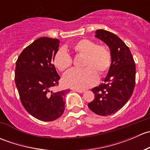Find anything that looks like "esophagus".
I'll return each instance as SVG.
<instances>
[{
  "label": "esophagus",
  "instance_id": "34e87169",
  "mask_svg": "<svg viewBox=\"0 0 150 150\" xmlns=\"http://www.w3.org/2000/svg\"><path fill=\"white\" fill-rule=\"evenodd\" d=\"M74 91H77L78 93H84V90H78V89H74Z\"/></svg>",
  "mask_w": 150,
  "mask_h": 150
}]
</instances>
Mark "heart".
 <instances>
[{"instance_id":"b5f03b06","label":"heart","mask_w":150,"mask_h":150,"mask_svg":"<svg viewBox=\"0 0 150 150\" xmlns=\"http://www.w3.org/2000/svg\"><path fill=\"white\" fill-rule=\"evenodd\" d=\"M69 49L78 57H83L84 69H72L64 74L62 82L67 87L78 90L91 87L97 83L98 74L103 76L111 67L112 54L106 45H98L84 38L74 43ZM53 63L57 69L63 72L72 65V58L64 48H60L56 52Z\"/></svg>"}]
</instances>
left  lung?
Wrapping results in <instances>:
<instances>
[{
	"label": "left lung",
	"instance_id": "8db88e82",
	"mask_svg": "<svg viewBox=\"0 0 150 150\" xmlns=\"http://www.w3.org/2000/svg\"><path fill=\"white\" fill-rule=\"evenodd\" d=\"M96 36L110 48L112 64L104 83L92 88L94 99L89 109L101 116L115 113L131 98L136 83V64L129 48L114 33L97 30Z\"/></svg>",
	"mask_w": 150,
	"mask_h": 150
}]
</instances>
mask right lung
Instances as JSON below:
<instances>
[{"label":"right lung","instance_id":"obj_1","mask_svg":"<svg viewBox=\"0 0 150 150\" xmlns=\"http://www.w3.org/2000/svg\"><path fill=\"white\" fill-rule=\"evenodd\" d=\"M59 40L42 37L25 48L18 57L15 83L21 102L28 113L42 121H53L64 111L63 98L68 91L54 92L60 76L53 64Z\"/></svg>","mask_w":150,"mask_h":150}]
</instances>
